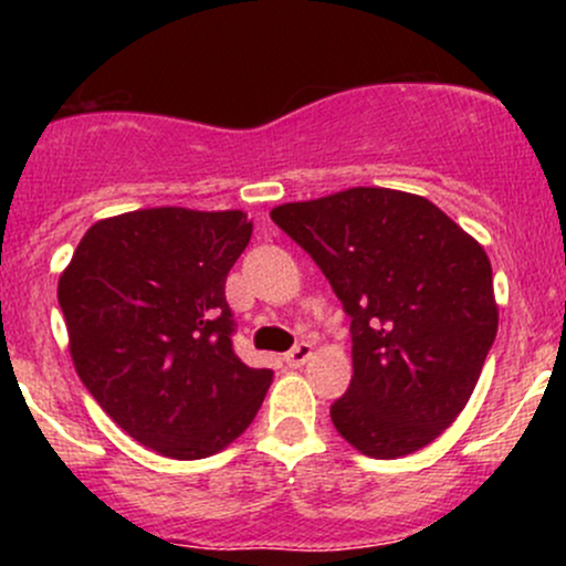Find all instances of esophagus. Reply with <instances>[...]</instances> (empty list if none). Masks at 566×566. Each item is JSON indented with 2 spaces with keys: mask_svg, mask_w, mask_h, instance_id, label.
I'll return each instance as SVG.
<instances>
[{
  "mask_svg": "<svg viewBox=\"0 0 566 566\" xmlns=\"http://www.w3.org/2000/svg\"><path fill=\"white\" fill-rule=\"evenodd\" d=\"M311 354H314V348H311V343H297L295 348L284 354V361H287L290 367H303L305 361L311 359Z\"/></svg>",
  "mask_w": 566,
  "mask_h": 566,
  "instance_id": "34e87169",
  "label": "esophagus"
}]
</instances>
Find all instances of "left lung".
I'll return each instance as SVG.
<instances>
[{"instance_id": "8db88e82", "label": "left lung", "mask_w": 566, "mask_h": 566, "mask_svg": "<svg viewBox=\"0 0 566 566\" xmlns=\"http://www.w3.org/2000/svg\"><path fill=\"white\" fill-rule=\"evenodd\" d=\"M350 316L354 378L329 407L343 439L378 460L431 444L471 399L497 335L484 247L437 205L348 188L271 210Z\"/></svg>"}]
</instances>
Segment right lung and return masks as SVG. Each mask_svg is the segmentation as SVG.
<instances>
[{
    "label": "right lung",
    "instance_id": "obj_1",
    "mask_svg": "<svg viewBox=\"0 0 566 566\" xmlns=\"http://www.w3.org/2000/svg\"><path fill=\"white\" fill-rule=\"evenodd\" d=\"M250 237L242 210L125 212L84 233L57 282L82 382L122 431L165 458L229 447L274 378L231 343L226 276Z\"/></svg>",
    "mask_w": 566,
    "mask_h": 566
}]
</instances>
